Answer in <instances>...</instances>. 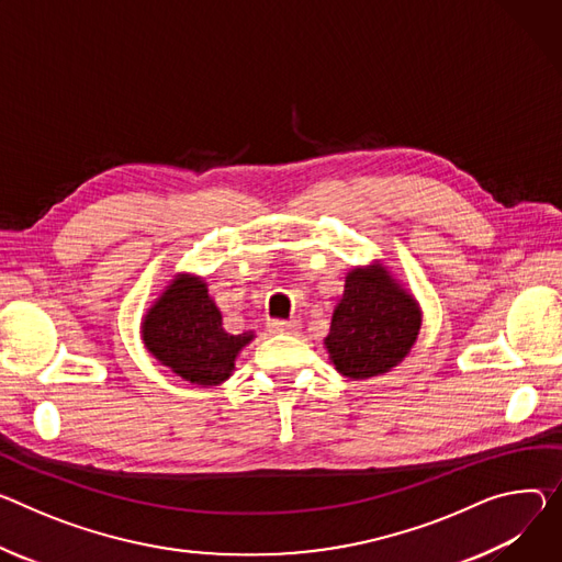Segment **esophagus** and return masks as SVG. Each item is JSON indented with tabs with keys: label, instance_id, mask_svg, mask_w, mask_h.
Returning a JSON list of instances; mask_svg holds the SVG:
<instances>
[{
	"label": "esophagus",
	"instance_id": "obj_1",
	"mask_svg": "<svg viewBox=\"0 0 562 562\" xmlns=\"http://www.w3.org/2000/svg\"><path fill=\"white\" fill-rule=\"evenodd\" d=\"M300 329V321H269V331L273 334H293Z\"/></svg>",
	"mask_w": 562,
	"mask_h": 562
}]
</instances>
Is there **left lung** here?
I'll return each mask as SVG.
<instances>
[{"label":"left lung","mask_w":562,"mask_h":562,"mask_svg":"<svg viewBox=\"0 0 562 562\" xmlns=\"http://www.w3.org/2000/svg\"><path fill=\"white\" fill-rule=\"evenodd\" d=\"M419 327V304L387 271L353 269L347 273L325 345L342 376L370 379L403 361Z\"/></svg>","instance_id":"obj_1"}]
</instances>
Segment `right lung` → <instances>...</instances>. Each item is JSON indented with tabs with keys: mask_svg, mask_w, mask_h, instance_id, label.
<instances>
[{
	"mask_svg": "<svg viewBox=\"0 0 562 562\" xmlns=\"http://www.w3.org/2000/svg\"><path fill=\"white\" fill-rule=\"evenodd\" d=\"M140 334L155 359L196 385L226 381L239 349L252 338V334H226L206 282L190 276L177 278L166 289L147 312Z\"/></svg>",
	"mask_w": 562,
	"mask_h": 562,
	"instance_id": "1",
	"label": "right lung"
}]
</instances>
